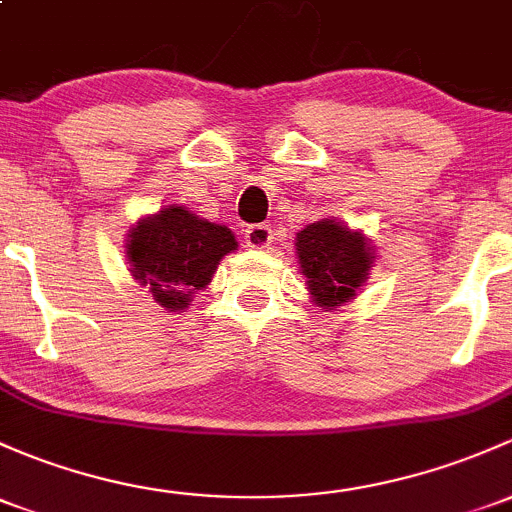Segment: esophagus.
Returning <instances> with one entry per match:
<instances>
[{
	"label": "esophagus",
	"mask_w": 512,
	"mask_h": 512,
	"mask_svg": "<svg viewBox=\"0 0 512 512\" xmlns=\"http://www.w3.org/2000/svg\"><path fill=\"white\" fill-rule=\"evenodd\" d=\"M274 240L272 235V228L270 225H247L245 228V242L247 247H252V250H265V247H270V242Z\"/></svg>",
	"instance_id": "obj_1"
}]
</instances>
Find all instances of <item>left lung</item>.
<instances>
[{"label": "left lung", "mask_w": 512, "mask_h": 512, "mask_svg": "<svg viewBox=\"0 0 512 512\" xmlns=\"http://www.w3.org/2000/svg\"><path fill=\"white\" fill-rule=\"evenodd\" d=\"M294 247L306 292L326 311L355 299L375 267V247L368 235L336 218H321L301 228Z\"/></svg>", "instance_id": "1"}]
</instances>
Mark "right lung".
Segmentation results:
<instances>
[{
  "label": "right lung",
  "mask_w": 512,
  "mask_h": 512,
  "mask_svg": "<svg viewBox=\"0 0 512 512\" xmlns=\"http://www.w3.org/2000/svg\"><path fill=\"white\" fill-rule=\"evenodd\" d=\"M233 250L238 240L228 225L211 223L179 203L139 218L125 240L129 272L166 311L188 309Z\"/></svg>",
  "instance_id": "right-lung-1"
}]
</instances>
